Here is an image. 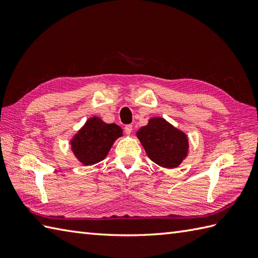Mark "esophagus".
I'll use <instances>...</instances> for the list:
<instances>
[{
  "instance_id": "obj_1",
  "label": "esophagus",
  "mask_w": 258,
  "mask_h": 258,
  "mask_svg": "<svg viewBox=\"0 0 258 258\" xmlns=\"http://www.w3.org/2000/svg\"><path fill=\"white\" fill-rule=\"evenodd\" d=\"M132 130H133V126L131 125V124H128V125H125V127H124V131H125V133H126V135H130L131 133H132Z\"/></svg>"
}]
</instances>
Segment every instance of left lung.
Here are the masks:
<instances>
[{
	"label": "left lung",
	"instance_id": "1",
	"mask_svg": "<svg viewBox=\"0 0 258 258\" xmlns=\"http://www.w3.org/2000/svg\"><path fill=\"white\" fill-rule=\"evenodd\" d=\"M150 160L164 168L178 167L188 155V138L163 117H152L136 132Z\"/></svg>",
	"mask_w": 258,
	"mask_h": 258
}]
</instances>
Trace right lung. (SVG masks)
Returning a JSON list of instances; mask_svg holds the SVG:
<instances>
[{"instance_id":"right-lung-1","label":"right lung","mask_w":258,"mask_h":258,"mask_svg":"<svg viewBox=\"0 0 258 258\" xmlns=\"http://www.w3.org/2000/svg\"><path fill=\"white\" fill-rule=\"evenodd\" d=\"M120 136L123 130L118 125L107 124L98 116H92L71 139V150L81 164L94 165L107 156L114 142Z\"/></svg>"}]
</instances>
